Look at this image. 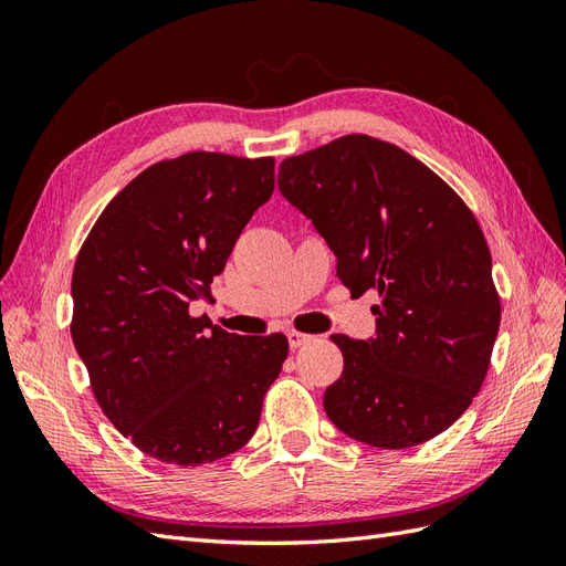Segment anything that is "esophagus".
<instances>
[{
  "label": "esophagus",
  "instance_id": "esophagus-1",
  "mask_svg": "<svg viewBox=\"0 0 566 566\" xmlns=\"http://www.w3.org/2000/svg\"><path fill=\"white\" fill-rule=\"evenodd\" d=\"M287 342H290V349H300L302 345H306V342H312V335L290 331V333H287Z\"/></svg>",
  "mask_w": 566,
  "mask_h": 566
}]
</instances>
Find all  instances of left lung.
I'll use <instances>...</instances> for the list:
<instances>
[{"label":"left lung","mask_w":566,"mask_h":566,"mask_svg":"<svg viewBox=\"0 0 566 566\" xmlns=\"http://www.w3.org/2000/svg\"><path fill=\"white\" fill-rule=\"evenodd\" d=\"M279 191L333 254L352 293L378 290L375 335L331 339L345 356L323 394L337 430L378 449L441 434L482 387L501 300L468 205L399 146L349 134L285 158Z\"/></svg>","instance_id":"left-lung-1"}]
</instances>
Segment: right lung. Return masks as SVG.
<instances>
[{"mask_svg":"<svg viewBox=\"0 0 566 566\" xmlns=\"http://www.w3.org/2000/svg\"><path fill=\"white\" fill-rule=\"evenodd\" d=\"M273 158L186 153L132 179L73 271L75 349L101 410L136 449L196 468L243 449L287 337H243L188 306L273 193Z\"/></svg>","mask_w":566,"mask_h":566,"instance_id":"obj_1","label":"right lung"}]
</instances>
